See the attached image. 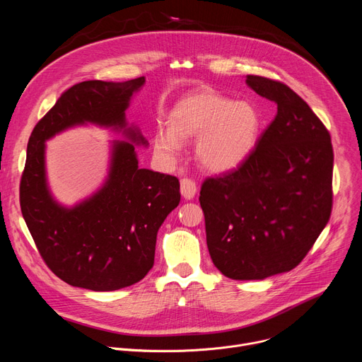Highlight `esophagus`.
Instances as JSON below:
<instances>
[{
    "mask_svg": "<svg viewBox=\"0 0 362 362\" xmlns=\"http://www.w3.org/2000/svg\"><path fill=\"white\" fill-rule=\"evenodd\" d=\"M197 192V187H196V183L192 180V179H187V177H183L180 180V193L185 199L190 200L194 197Z\"/></svg>",
    "mask_w": 362,
    "mask_h": 362,
    "instance_id": "1",
    "label": "esophagus"
}]
</instances>
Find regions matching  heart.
I'll return each instance as SVG.
<instances>
[{
	"instance_id": "b5f03b06",
	"label": "heart",
	"mask_w": 362,
	"mask_h": 362,
	"mask_svg": "<svg viewBox=\"0 0 362 362\" xmlns=\"http://www.w3.org/2000/svg\"><path fill=\"white\" fill-rule=\"evenodd\" d=\"M168 129L159 130L153 140L154 153L163 163H175L182 141L197 137L194 154L200 166L225 173L249 158L259 136L261 117L246 101L200 90L175 103L168 115Z\"/></svg>"
}]
</instances>
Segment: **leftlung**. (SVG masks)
Returning a JSON list of instances; mask_svg holds the SVG:
<instances>
[{
	"instance_id": "obj_1",
	"label": "left lung",
	"mask_w": 362,
	"mask_h": 362,
	"mask_svg": "<svg viewBox=\"0 0 362 362\" xmlns=\"http://www.w3.org/2000/svg\"><path fill=\"white\" fill-rule=\"evenodd\" d=\"M278 113L235 170L208 177L199 202L215 267L236 281L265 279L298 267L332 209L331 136L286 84L246 76Z\"/></svg>"
}]
</instances>
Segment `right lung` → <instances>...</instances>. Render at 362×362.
<instances>
[{"mask_svg": "<svg viewBox=\"0 0 362 362\" xmlns=\"http://www.w3.org/2000/svg\"><path fill=\"white\" fill-rule=\"evenodd\" d=\"M144 81L78 83L62 94L30 136L20 183L23 218L47 267L71 286L103 292L141 281L154 264L158 230L180 202L177 177L139 168L132 143L147 141L137 127L127 126L124 112ZM88 122L120 131L129 141L112 144L103 186L67 209L47 189L45 141Z\"/></svg>", "mask_w": 362, "mask_h": 362, "instance_id": "add662e5", "label": "right lung"}]
</instances>
